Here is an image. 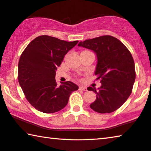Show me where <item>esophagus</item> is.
Returning <instances> with one entry per match:
<instances>
[{"mask_svg": "<svg viewBox=\"0 0 151 151\" xmlns=\"http://www.w3.org/2000/svg\"><path fill=\"white\" fill-rule=\"evenodd\" d=\"M79 90H83V91H87V88L86 87H83V86H80Z\"/></svg>", "mask_w": 151, "mask_h": 151, "instance_id": "obj_1", "label": "esophagus"}]
</instances>
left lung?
I'll use <instances>...</instances> for the list:
<instances>
[{
    "label": "left lung",
    "mask_w": 151,
    "mask_h": 151,
    "mask_svg": "<svg viewBox=\"0 0 151 151\" xmlns=\"http://www.w3.org/2000/svg\"><path fill=\"white\" fill-rule=\"evenodd\" d=\"M78 46L92 50L97 58L95 75L101 85L97 89L87 88L97 94L90 107L101 114L116 111L130 95L135 81L134 62L130 51L111 35L87 40L78 43Z\"/></svg>",
    "instance_id": "8db88e82"
}]
</instances>
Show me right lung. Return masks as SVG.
I'll return each instance as SVG.
<instances>
[{"mask_svg":"<svg viewBox=\"0 0 151 151\" xmlns=\"http://www.w3.org/2000/svg\"><path fill=\"white\" fill-rule=\"evenodd\" d=\"M78 41L66 42L41 35L26 47L18 65V81L27 101L38 111L55 113L63 109L78 87L70 81L57 85L55 76L64 56Z\"/></svg>","mask_w":151,"mask_h":151,"instance_id":"1","label":"right lung"}]
</instances>
